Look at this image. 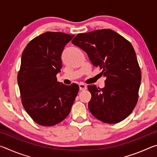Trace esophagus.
<instances>
[{
  "mask_svg": "<svg viewBox=\"0 0 157 157\" xmlns=\"http://www.w3.org/2000/svg\"><path fill=\"white\" fill-rule=\"evenodd\" d=\"M79 89H80L81 91H84V90H86L87 89V86L84 84H79Z\"/></svg>",
  "mask_w": 157,
  "mask_h": 157,
  "instance_id": "34e87169",
  "label": "esophagus"
}]
</instances>
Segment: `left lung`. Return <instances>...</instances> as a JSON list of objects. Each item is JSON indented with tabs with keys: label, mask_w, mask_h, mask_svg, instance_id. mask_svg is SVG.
I'll return each instance as SVG.
<instances>
[{
	"label": "left lung",
	"mask_w": 157,
	"mask_h": 157,
	"mask_svg": "<svg viewBox=\"0 0 157 157\" xmlns=\"http://www.w3.org/2000/svg\"><path fill=\"white\" fill-rule=\"evenodd\" d=\"M72 44L86 52L92 64L102 71L105 86L89 85L91 94L89 109L106 123H118L125 119L136 106L141 73L132 45L110 29L76 35Z\"/></svg>",
	"instance_id": "1"
}]
</instances>
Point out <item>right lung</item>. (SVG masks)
Instances as JSON below:
<instances>
[{"mask_svg": "<svg viewBox=\"0 0 157 157\" xmlns=\"http://www.w3.org/2000/svg\"><path fill=\"white\" fill-rule=\"evenodd\" d=\"M74 35L46 32L29 42L21 56L18 84L23 107L42 126H53L68 116L79 86L57 82L63 48Z\"/></svg>", "mask_w": 157, "mask_h": 157, "instance_id": "1", "label": "right lung"}]
</instances>
